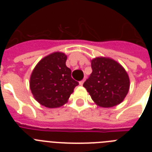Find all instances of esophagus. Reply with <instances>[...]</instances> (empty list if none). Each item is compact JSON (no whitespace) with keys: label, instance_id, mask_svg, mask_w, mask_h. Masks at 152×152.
<instances>
[{"label":"esophagus","instance_id":"obj_1","mask_svg":"<svg viewBox=\"0 0 152 152\" xmlns=\"http://www.w3.org/2000/svg\"><path fill=\"white\" fill-rule=\"evenodd\" d=\"M84 80H85V79H84V80H80V82H79V84H80V86H82L83 84H84Z\"/></svg>","mask_w":152,"mask_h":152}]
</instances>
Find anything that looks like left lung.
Listing matches in <instances>:
<instances>
[{
    "label": "left lung",
    "instance_id": "1",
    "mask_svg": "<svg viewBox=\"0 0 152 152\" xmlns=\"http://www.w3.org/2000/svg\"><path fill=\"white\" fill-rule=\"evenodd\" d=\"M92 73L83 86L96 105L113 107L123 101L129 90V77L121 64L106 57L91 60Z\"/></svg>",
    "mask_w": 152,
    "mask_h": 152
}]
</instances>
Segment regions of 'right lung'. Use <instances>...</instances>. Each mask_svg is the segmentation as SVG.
Instances as JSON below:
<instances>
[{
    "label": "right lung",
    "mask_w": 152,
    "mask_h": 152,
    "mask_svg": "<svg viewBox=\"0 0 152 152\" xmlns=\"http://www.w3.org/2000/svg\"><path fill=\"white\" fill-rule=\"evenodd\" d=\"M67 56L60 52L44 57L31 74L29 88L37 102L48 108H57L68 102L78 85L66 66Z\"/></svg>",
    "instance_id": "add662e5"
}]
</instances>
